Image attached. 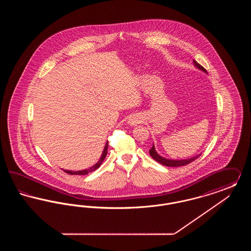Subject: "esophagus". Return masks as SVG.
<instances>
[{
    "mask_svg": "<svg viewBox=\"0 0 251 251\" xmlns=\"http://www.w3.org/2000/svg\"><path fill=\"white\" fill-rule=\"evenodd\" d=\"M143 121V117L140 115H132L131 118L128 120V124L130 126H136L137 124H140Z\"/></svg>",
    "mask_w": 251,
    "mask_h": 251,
    "instance_id": "1",
    "label": "esophagus"
}]
</instances>
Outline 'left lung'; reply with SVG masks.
I'll list each match as a JSON object with an SVG mask.
<instances>
[{
  "label": "left lung",
  "mask_w": 251,
  "mask_h": 251,
  "mask_svg": "<svg viewBox=\"0 0 251 251\" xmlns=\"http://www.w3.org/2000/svg\"><path fill=\"white\" fill-rule=\"evenodd\" d=\"M193 62H194V66H195L197 69H199V70L202 71L203 72H206V73H207L206 70L203 68L202 66H201L196 60H193ZM150 154L155 160L156 162L160 163L161 165L172 167L186 166V165L190 164L193 161H195L196 159H198V158L201 156V154H199V155L194 156V157H191V158H189V159H184V160H172V159H167V158H164V157H162V156L159 155V154L157 153L154 145H153L152 148L150 150Z\"/></svg>",
  "instance_id": "8db88e82"
}]
</instances>
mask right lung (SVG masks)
<instances>
[{
	"label": "right lung",
	"mask_w": 251,
	"mask_h": 251,
	"mask_svg": "<svg viewBox=\"0 0 251 251\" xmlns=\"http://www.w3.org/2000/svg\"><path fill=\"white\" fill-rule=\"evenodd\" d=\"M107 149H108V141L105 144V146H104V149H103V151H102V154L100 156V160L98 161V163L95 164L93 167H89L88 169H84V170H79V171H72V170H66V169H63L66 173H68V174H70V175H86V174H88L89 172H92V171H95L97 168H99L100 166L101 165V163L103 162V160H104V158L106 157V154H107Z\"/></svg>",
	"instance_id": "add662e5"
}]
</instances>
